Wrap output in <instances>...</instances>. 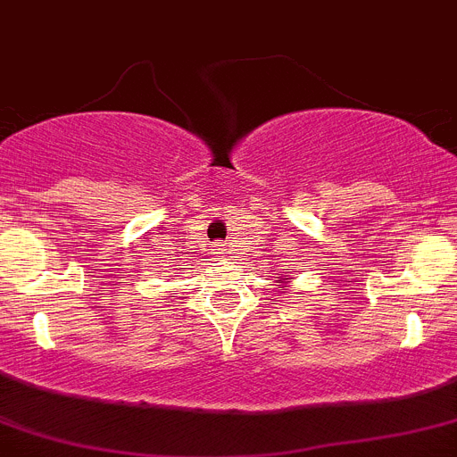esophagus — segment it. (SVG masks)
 <instances>
[{
	"instance_id": "1",
	"label": "esophagus",
	"mask_w": 457,
	"mask_h": 457,
	"mask_svg": "<svg viewBox=\"0 0 457 457\" xmlns=\"http://www.w3.org/2000/svg\"><path fill=\"white\" fill-rule=\"evenodd\" d=\"M212 250H213V254H225L223 253V244H216V245H212Z\"/></svg>"
}]
</instances>
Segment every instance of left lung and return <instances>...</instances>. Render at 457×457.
Returning <instances> with one entry per match:
<instances>
[{
    "mask_svg": "<svg viewBox=\"0 0 457 457\" xmlns=\"http://www.w3.org/2000/svg\"><path fill=\"white\" fill-rule=\"evenodd\" d=\"M282 279H294V278H287V275H285V278H282ZM282 279H278V282H279L278 289H282V285H285V282H282Z\"/></svg>",
    "mask_w": 457,
    "mask_h": 457,
    "instance_id": "left-lung-1",
    "label": "left lung"
}]
</instances>
